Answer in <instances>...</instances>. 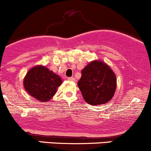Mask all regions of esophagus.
<instances>
[{
  "instance_id": "obj_1",
  "label": "esophagus",
  "mask_w": 151,
  "mask_h": 151,
  "mask_svg": "<svg viewBox=\"0 0 151 151\" xmlns=\"http://www.w3.org/2000/svg\"><path fill=\"white\" fill-rule=\"evenodd\" d=\"M68 81H76V79L73 77H70L68 78Z\"/></svg>"
}]
</instances>
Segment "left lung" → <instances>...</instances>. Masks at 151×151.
<instances>
[{
    "instance_id": "1",
    "label": "left lung",
    "mask_w": 151,
    "mask_h": 151,
    "mask_svg": "<svg viewBox=\"0 0 151 151\" xmlns=\"http://www.w3.org/2000/svg\"><path fill=\"white\" fill-rule=\"evenodd\" d=\"M78 86L87 104L96 106L111 101L117 88V78L106 63L92 61L82 70Z\"/></svg>"
}]
</instances>
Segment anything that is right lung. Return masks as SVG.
Instances as JSON below:
<instances>
[{
  "label": "right lung",
  "mask_w": 151,
  "mask_h": 151,
  "mask_svg": "<svg viewBox=\"0 0 151 151\" xmlns=\"http://www.w3.org/2000/svg\"><path fill=\"white\" fill-rule=\"evenodd\" d=\"M62 83L60 76L43 65L33 67L28 71L23 79L25 91L40 102L50 101Z\"/></svg>",
  "instance_id": "obj_1"
}]
</instances>
